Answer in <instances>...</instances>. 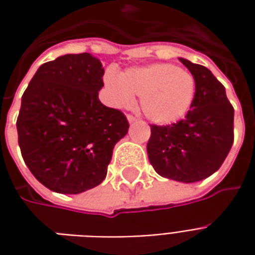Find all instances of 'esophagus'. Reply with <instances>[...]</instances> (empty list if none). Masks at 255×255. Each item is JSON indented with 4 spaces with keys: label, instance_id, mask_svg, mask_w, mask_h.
Instances as JSON below:
<instances>
[{
    "label": "esophagus",
    "instance_id": "obj_1",
    "mask_svg": "<svg viewBox=\"0 0 255 255\" xmlns=\"http://www.w3.org/2000/svg\"><path fill=\"white\" fill-rule=\"evenodd\" d=\"M127 119H128V122H129V123H135V122H136V117L132 116V115H127Z\"/></svg>",
    "mask_w": 255,
    "mask_h": 255
}]
</instances>
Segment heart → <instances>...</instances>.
<instances>
[{"label": "heart", "mask_w": 255, "mask_h": 255, "mask_svg": "<svg viewBox=\"0 0 255 255\" xmlns=\"http://www.w3.org/2000/svg\"><path fill=\"white\" fill-rule=\"evenodd\" d=\"M104 83L113 105L128 108L133 97H138L144 116L157 124L180 120L195 95V80L191 73L173 64L131 68L120 78L106 72Z\"/></svg>", "instance_id": "1"}]
</instances>
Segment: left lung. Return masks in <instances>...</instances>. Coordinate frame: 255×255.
I'll use <instances>...</instances> for the list:
<instances>
[{"instance_id":"8db88e82","label":"left lung","mask_w":255,"mask_h":255,"mask_svg":"<svg viewBox=\"0 0 255 255\" xmlns=\"http://www.w3.org/2000/svg\"><path fill=\"white\" fill-rule=\"evenodd\" d=\"M195 80L186 117L171 126L150 124L147 155L154 171L176 182L206 179L223 165L234 143V108L208 68L180 58Z\"/></svg>"}]
</instances>
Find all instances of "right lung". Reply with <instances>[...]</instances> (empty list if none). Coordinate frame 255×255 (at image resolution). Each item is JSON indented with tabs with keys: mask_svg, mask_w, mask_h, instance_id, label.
<instances>
[{
	"mask_svg": "<svg viewBox=\"0 0 255 255\" xmlns=\"http://www.w3.org/2000/svg\"><path fill=\"white\" fill-rule=\"evenodd\" d=\"M104 72L90 53L65 54L42 64L21 97V155L52 191L79 194L102 183L115 144L128 132L124 113L98 98Z\"/></svg>",
	"mask_w": 255,
	"mask_h": 255,
	"instance_id": "1",
	"label": "right lung"
}]
</instances>
